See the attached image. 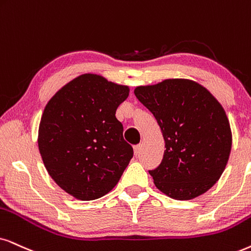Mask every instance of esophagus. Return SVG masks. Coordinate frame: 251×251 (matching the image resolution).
<instances>
[{
    "label": "esophagus",
    "instance_id": "esophagus-1",
    "mask_svg": "<svg viewBox=\"0 0 251 251\" xmlns=\"http://www.w3.org/2000/svg\"><path fill=\"white\" fill-rule=\"evenodd\" d=\"M140 151H141V145L134 146V155H135V156H136V155L140 154Z\"/></svg>",
    "mask_w": 251,
    "mask_h": 251
}]
</instances>
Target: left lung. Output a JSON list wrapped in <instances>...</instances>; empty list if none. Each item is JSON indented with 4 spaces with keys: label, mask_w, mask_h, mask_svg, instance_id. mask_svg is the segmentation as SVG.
<instances>
[{
    "label": "left lung",
    "mask_w": 251,
    "mask_h": 251,
    "mask_svg": "<svg viewBox=\"0 0 251 251\" xmlns=\"http://www.w3.org/2000/svg\"><path fill=\"white\" fill-rule=\"evenodd\" d=\"M134 94L162 132V162L149 170L155 186L178 201L208 191L227 166L231 131L224 107L207 89L186 78L140 85Z\"/></svg>",
    "instance_id": "left-lung-1"
}]
</instances>
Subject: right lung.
<instances>
[{
  "label": "right lung",
  "instance_id": "add662e5",
  "mask_svg": "<svg viewBox=\"0 0 251 251\" xmlns=\"http://www.w3.org/2000/svg\"><path fill=\"white\" fill-rule=\"evenodd\" d=\"M129 88L97 74L75 77L56 91L41 116L38 148L63 191L94 201L117 185L133 157L116 111Z\"/></svg>",
  "mask_w": 251,
  "mask_h": 251
}]
</instances>
